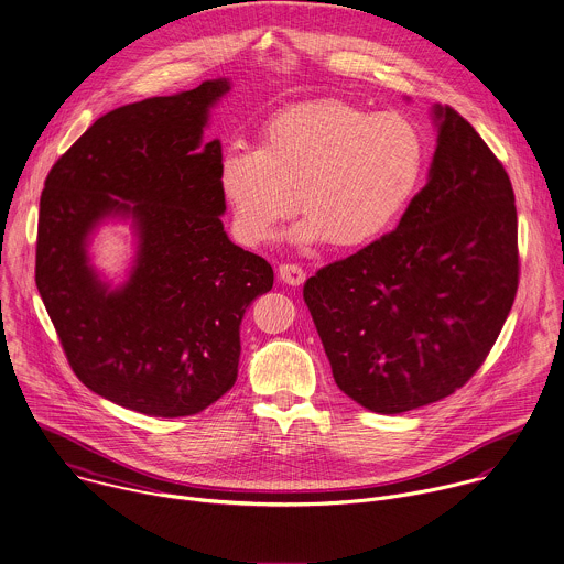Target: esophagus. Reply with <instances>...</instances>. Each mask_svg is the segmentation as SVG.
<instances>
[{
  "label": "esophagus",
  "instance_id": "esophagus-1",
  "mask_svg": "<svg viewBox=\"0 0 564 564\" xmlns=\"http://www.w3.org/2000/svg\"><path fill=\"white\" fill-rule=\"evenodd\" d=\"M279 279L283 281V283H288V285H301L303 281H305V272H303V268L301 265H296V263H281L279 265Z\"/></svg>",
  "mask_w": 564,
  "mask_h": 564
}]
</instances>
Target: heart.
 Masks as SVG:
<instances>
[{"mask_svg":"<svg viewBox=\"0 0 564 564\" xmlns=\"http://www.w3.org/2000/svg\"><path fill=\"white\" fill-rule=\"evenodd\" d=\"M427 137L403 112L321 99L274 112L259 148H230L221 187L239 237L259 246L299 208L296 243L358 250L388 235L416 197Z\"/></svg>","mask_w":564,"mask_h":564,"instance_id":"1","label":"heart"}]
</instances>
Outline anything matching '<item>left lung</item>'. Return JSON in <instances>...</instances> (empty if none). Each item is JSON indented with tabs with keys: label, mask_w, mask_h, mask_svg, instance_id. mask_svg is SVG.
Returning a JSON list of instances; mask_svg holds the SVG:
<instances>
[{
	"label": "left lung",
	"mask_w": 564,
	"mask_h": 564,
	"mask_svg": "<svg viewBox=\"0 0 564 564\" xmlns=\"http://www.w3.org/2000/svg\"><path fill=\"white\" fill-rule=\"evenodd\" d=\"M434 115L430 181L397 230L303 285L338 390L379 414L460 390L489 356L518 292L509 174L452 106Z\"/></svg>",
	"instance_id": "8db88e82"
}]
</instances>
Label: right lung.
Segmentation results:
<instances>
[{
    "label": "right lung",
    "mask_w": 564,
    "mask_h": 564,
    "mask_svg": "<svg viewBox=\"0 0 564 564\" xmlns=\"http://www.w3.org/2000/svg\"><path fill=\"white\" fill-rule=\"evenodd\" d=\"M226 79L99 117L51 167L35 283L68 365L95 394L145 416H193L237 381L239 325L272 290V265L221 224V143H202ZM106 214L140 230L131 281L110 293L85 237Z\"/></svg>",
    "instance_id": "add662e5"
}]
</instances>
